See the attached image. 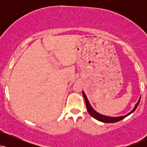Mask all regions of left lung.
I'll list each match as a JSON object with an SVG mask.
<instances>
[{"label":"left lung","mask_w":147,"mask_h":147,"mask_svg":"<svg viewBox=\"0 0 147 147\" xmlns=\"http://www.w3.org/2000/svg\"><path fill=\"white\" fill-rule=\"evenodd\" d=\"M82 94H83L84 99H85L86 106L87 111H88V113L90 114L92 117H94V118H95V119H97V120L100 121V122H104V123H114V122H119V121L122 120V119H124V118H125L126 117H127L128 115H129L130 114H131V113H133L135 111H136V109H137L138 104H139L140 101V99H141V97H140L139 100H138V102H137V104H136L135 107L133 108V110L131 111V112H129L128 114H126V115L119 116V117H109V116L103 115L100 114V113H97V112H96V111L94 110L93 109H92V106H91V105L90 104V103H89V102H88V100L87 97H86V96L85 93H84V91H83V92H82Z\"/></svg>","instance_id":"1"}]
</instances>
